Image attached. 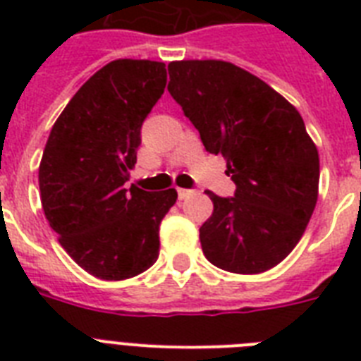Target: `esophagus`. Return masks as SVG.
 <instances>
[{
    "label": "esophagus",
    "instance_id": "1",
    "mask_svg": "<svg viewBox=\"0 0 361 361\" xmlns=\"http://www.w3.org/2000/svg\"><path fill=\"white\" fill-rule=\"evenodd\" d=\"M189 195H191V191H189V189H178V197H180V200L187 198Z\"/></svg>",
    "mask_w": 361,
    "mask_h": 361
}]
</instances>
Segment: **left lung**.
Returning a JSON list of instances; mask_svg holds the SVG:
<instances>
[{
    "instance_id": "8db88e82",
    "label": "left lung",
    "mask_w": 361,
    "mask_h": 361,
    "mask_svg": "<svg viewBox=\"0 0 361 361\" xmlns=\"http://www.w3.org/2000/svg\"><path fill=\"white\" fill-rule=\"evenodd\" d=\"M169 75L170 95L236 183L234 197L208 191L214 214L200 226L204 255L232 274L274 268L303 236L319 198V152L302 116L228 61H172Z\"/></svg>"
}]
</instances>
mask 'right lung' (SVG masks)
<instances>
[{"label":"right lung","mask_w":361,"mask_h":361,"mask_svg":"<svg viewBox=\"0 0 361 361\" xmlns=\"http://www.w3.org/2000/svg\"><path fill=\"white\" fill-rule=\"evenodd\" d=\"M166 86L161 61L116 59L75 93L48 136L39 189L48 223L80 268L104 281L146 271L176 189H125L140 129Z\"/></svg>","instance_id":"obj_1"}]
</instances>
